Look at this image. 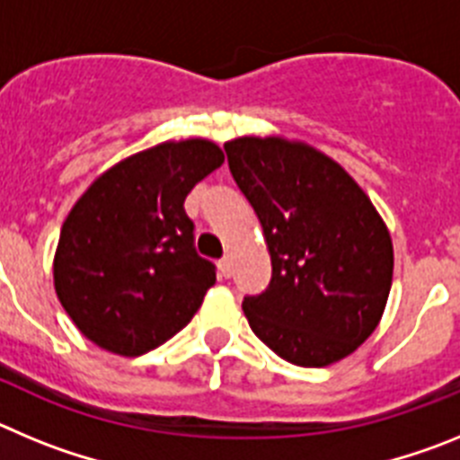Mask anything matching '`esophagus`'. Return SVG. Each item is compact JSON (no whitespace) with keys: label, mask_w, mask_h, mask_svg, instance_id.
<instances>
[{"label":"esophagus","mask_w":460,"mask_h":460,"mask_svg":"<svg viewBox=\"0 0 460 460\" xmlns=\"http://www.w3.org/2000/svg\"><path fill=\"white\" fill-rule=\"evenodd\" d=\"M218 271H221V276L230 279V276H233V260H230V258L218 260Z\"/></svg>","instance_id":"obj_1"}]
</instances>
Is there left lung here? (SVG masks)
Listing matches in <instances>:
<instances>
[{"mask_svg":"<svg viewBox=\"0 0 460 460\" xmlns=\"http://www.w3.org/2000/svg\"><path fill=\"white\" fill-rule=\"evenodd\" d=\"M271 258L265 292L243 296L253 334L296 367L352 355L380 323L394 274L389 230L334 158L286 137L226 142Z\"/></svg>","mask_w":460,"mask_h":460,"instance_id":"1","label":"left lung"}]
</instances>
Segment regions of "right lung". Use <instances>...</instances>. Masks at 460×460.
<instances>
[{"label": "right lung", "instance_id": "add662e5", "mask_svg": "<svg viewBox=\"0 0 460 460\" xmlns=\"http://www.w3.org/2000/svg\"><path fill=\"white\" fill-rule=\"evenodd\" d=\"M223 161L202 137L161 142L105 170L73 205L52 274L64 311L92 343L137 357L190 323L217 267L195 253L184 200Z\"/></svg>", "mask_w": 460, "mask_h": 460}]
</instances>
